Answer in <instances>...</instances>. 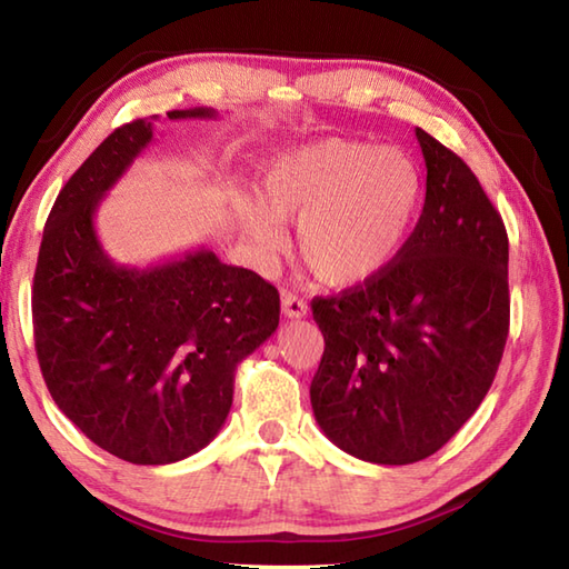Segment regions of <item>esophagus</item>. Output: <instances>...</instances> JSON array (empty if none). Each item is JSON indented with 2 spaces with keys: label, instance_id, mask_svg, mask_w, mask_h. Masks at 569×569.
I'll list each match as a JSON object with an SVG mask.
<instances>
[{
  "label": "esophagus",
  "instance_id": "obj_1",
  "mask_svg": "<svg viewBox=\"0 0 569 569\" xmlns=\"http://www.w3.org/2000/svg\"><path fill=\"white\" fill-rule=\"evenodd\" d=\"M282 311H284V317H289V319H301V317H307L309 307H307L305 299L284 292L282 295Z\"/></svg>",
  "mask_w": 569,
  "mask_h": 569
}]
</instances>
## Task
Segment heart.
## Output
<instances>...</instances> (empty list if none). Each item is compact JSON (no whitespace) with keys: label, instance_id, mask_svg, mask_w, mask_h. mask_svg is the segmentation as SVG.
Listing matches in <instances>:
<instances>
[{"label":"heart","instance_id":"heart-1","mask_svg":"<svg viewBox=\"0 0 569 569\" xmlns=\"http://www.w3.org/2000/svg\"><path fill=\"white\" fill-rule=\"evenodd\" d=\"M422 203V173L396 144L319 137L264 161L258 203L233 211L262 254L284 246V220H299L301 260L327 284H358L388 268Z\"/></svg>","mask_w":569,"mask_h":569}]
</instances>
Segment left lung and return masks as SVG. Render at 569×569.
Listing matches in <instances>:
<instances>
[{"label": "left lung", "mask_w": 569, "mask_h": 569, "mask_svg": "<svg viewBox=\"0 0 569 569\" xmlns=\"http://www.w3.org/2000/svg\"><path fill=\"white\" fill-rule=\"evenodd\" d=\"M422 216L388 268L311 315L323 356L309 396L331 442L400 467L435 455L477 412L501 363L508 236L473 171L417 127Z\"/></svg>", "instance_id": "1"}]
</instances>
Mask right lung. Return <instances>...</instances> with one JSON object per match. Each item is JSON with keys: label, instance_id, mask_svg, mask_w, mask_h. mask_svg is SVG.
<instances>
[{"label": "right lung", "instance_id": "add662e5", "mask_svg": "<svg viewBox=\"0 0 569 569\" xmlns=\"http://www.w3.org/2000/svg\"><path fill=\"white\" fill-rule=\"evenodd\" d=\"M154 120L118 127L68 179L46 220L31 295L39 366L58 410L90 442L142 467L211 442L233 405L238 363L280 323L277 289L211 250L144 270L102 250L98 206L152 142Z\"/></svg>", "mask_w": 569, "mask_h": 569}]
</instances>
